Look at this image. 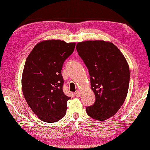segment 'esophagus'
Wrapping results in <instances>:
<instances>
[{
    "label": "esophagus",
    "mask_w": 150,
    "mask_h": 150,
    "mask_svg": "<svg viewBox=\"0 0 150 150\" xmlns=\"http://www.w3.org/2000/svg\"><path fill=\"white\" fill-rule=\"evenodd\" d=\"M75 96H76L78 97H79L80 96V91H76V92L75 93Z\"/></svg>",
    "instance_id": "34e87169"
}]
</instances>
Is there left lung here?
Listing matches in <instances>:
<instances>
[{"instance_id":"obj_1","label":"left lung","mask_w":150,"mask_h":150,"mask_svg":"<svg viewBox=\"0 0 150 150\" xmlns=\"http://www.w3.org/2000/svg\"><path fill=\"white\" fill-rule=\"evenodd\" d=\"M76 49L88 69L91 86L96 96L86 111L91 118L105 121L118 111L128 93L130 71L121 51L110 42H79Z\"/></svg>"}]
</instances>
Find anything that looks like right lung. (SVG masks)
<instances>
[{
    "label": "right lung",
    "mask_w": 150,
    "mask_h": 150,
    "mask_svg": "<svg viewBox=\"0 0 150 150\" xmlns=\"http://www.w3.org/2000/svg\"><path fill=\"white\" fill-rule=\"evenodd\" d=\"M75 42L47 40L38 43L25 61L21 84L24 98L40 120L54 122L66 113L70 97L62 91V64L73 53Z\"/></svg>",
    "instance_id": "1"
}]
</instances>
